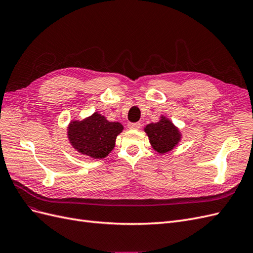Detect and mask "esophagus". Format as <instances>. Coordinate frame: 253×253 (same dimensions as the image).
<instances>
[{
	"mask_svg": "<svg viewBox=\"0 0 253 253\" xmlns=\"http://www.w3.org/2000/svg\"><path fill=\"white\" fill-rule=\"evenodd\" d=\"M127 126L131 129H138L140 127V124H138V122H128Z\"/></svg>",
	"mask_w": 253,
	"mask_h": 253,
	"instance_id": "1",
	"label": "esophagus"
}]
</instances>
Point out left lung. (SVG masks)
I'll return each mask as SVG.
<instances>
[{"label":"left lung","mask_w":253,"mask_h":253,"mask_svg":"<svg viewBox=\"0 0 253 253\" xmlns=\"http://www.w3.org/2000/svg\"><path fill=\"white\" fill-rule=\"evenodd\" d=\"M152 148L159 154L172 151L181 139V133L177 126L166 116H160L159 121L152 122L144 126Z\"/></svg>","instance_id":"obj_1"}]
</instances>
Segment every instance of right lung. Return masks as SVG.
I'll return each mask as SVG.
<instances>
[{
    "mask_svg": "<svg viewBox=\"0 0 253 253\" xmlns=\"http://www.w3.org/2000/svg\"><path fill=\"white\" fill-rule=\"evenodd\" d=\"M124 126L109 121L95 112L83 120H72L67 126V137L72 147L82 155L94 159L108 156L115 148L117 136Z\"/></svg>",
    "mask_w": 253,
    "mask_h": 253,
    "instance_id": "add662e5",
    "label": "right lung"
}]
</instances>
